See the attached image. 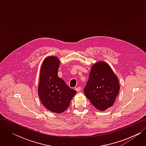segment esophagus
I'll use <instances>...</instances> for the list:
<instances>
[{
  "label": "esophagus",
  "instance_id": "34e87169",
  "mask_svg": "<svg viewBox=\"0 0 146 146\" xmlns=\"http://www.w3.org/2000/svg\"><path fill=\"white\" fill-rule=\"evenodd\" d=\"M81 90V87L80 86H79V87H77L76 88V90L78 92H80Z\"/></svg>",
  "mask_w": 146,
  "mask_h": 146
}]
</instances>
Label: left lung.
I'll return each instance as SVG.
<instances>
[{"label":"left lung","instance_id":"left-lung-1","mask_svg":"<svg viewBox=\"0 0 146 146\" xmlns=\"http://www.w3.org/2000/svg\"><path fill=\"white\" fill-rule=\"evenodd\" d=\"M119 88L117 76L109 64L101 61L92 66L83 91L91 104L104 111L113 105Z\"/></svg>","mask_w":146,"mask_h":146}]
</instances>
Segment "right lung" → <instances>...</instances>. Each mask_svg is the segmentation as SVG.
Masks as SVG:
<instances>
[{
  "label": "right lung",
  "mask_w": 146,
  "mask_h": 146,
  "mask_svg": "<svg viewBox=\"0 0 146 146\" xmlns=\"http://www.w3.org/2000/svg\"><path fill=\"white\" fill-rule=\"evenodd\" d=\"M60 63L56 56L45 58L41 67L38 89L41 102L46 109L58 113L67 109L76 93L58 76Z\"/></svg>",
  "instance_id": "add662e5"
}]
</instances>
